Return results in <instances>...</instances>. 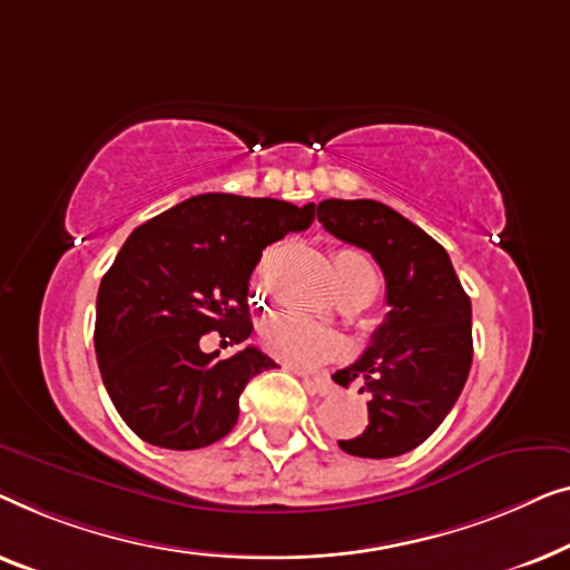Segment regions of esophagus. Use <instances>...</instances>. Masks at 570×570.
<instances>
[{
    "mask_svg": "<svg viewBox=\"0 0 570 570\" xmlns=\"http://www.w3.org/2000/svg\"><path fill=\"white\" fill-rule=\"evenodd\" d=\"M299 376H302L304 387H307V390L312 392V395H327V392L333 390L331 380H327V376H323V374H307V372H299Z\"/></svg>",
    "mask_w": 570,
    "mask_h": 570,
    "instance_id": "1",
    "label": "esophagus"
}]
</instances>
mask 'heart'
I'll use <instances>...</instances> for the list:
<instances>
[{
	"mask_svg": "<svg viewBox=\"0 0 570 570\" xmlns=\"http://www.w3.org/2000/svg\"><path fill=\"white\" fill-rule=\"evenodd\" d=\"M333 271L338 292H346V288H372L374 294L376 274L372 261L364 253L351 250V247L335 250ZM261 341L271 354L296 366L327 362V358L343 348V338L338 333L299 315V312H282V315L271 317L261 327Z\"/></svg>",
	"mask_w": 570,
	"mask_h": 570,
	"instance_id": "1",
	"label": "heart"
}]
</instances>
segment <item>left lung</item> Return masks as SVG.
<instances>
[{
    "label": "left lung",
    "instance_id": "left-lung-1",
    "mask_svg": "<svg viewBox=\"0 0 570 570\" xmlns=\"http://www.w3.org/2000/svg\"><path fill=\"white\" fill-rule=\"evenodd\" d=\"M317 222L380 263L390 312L354 364L333 374L358 380L368 423L338 446L354 456L387 460L411 452L439 429L468 382L472 307L452 261L434 237L395 208L372 198H327Z\"/></svg>",
    "mask_w": 570,
    "mask_h": 570
}]
</instances>
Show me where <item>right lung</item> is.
I'll use <instances>...</instances> for the list:
<instances>
[{"label":"right lung","mask_w":570,"mask_h":570,"mask_svg":"<svg viewBox=\"0 0 570 570\" xmlns=\"http://www.w3.org/2000/svg\"><path fill=\"white\" fill-rule=\"evenodd\" d=\"M312 219L315 204L204 194L128 235L100 282L95 354L136 436L183 452L235 429L245 384L276 362L255 346L216 358L198 341L250 338L247 286L263 250Z\"/></svg>","instance_id":"right-lung-1"}]
</instances>
